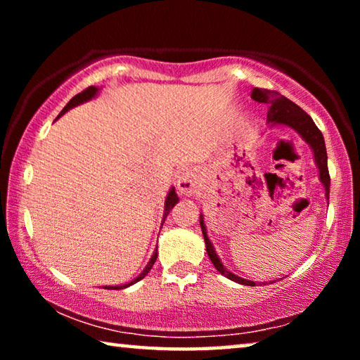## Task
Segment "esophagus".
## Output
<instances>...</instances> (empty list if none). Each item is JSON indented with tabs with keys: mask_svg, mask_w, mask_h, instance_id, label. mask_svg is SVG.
<instances>
[{
	"mask_svg": "<svg viewBox=\"0 0 360 360\" xmlns=\"http://www.w3.org/2000/svg\"><path fill=\"white\" fill-rule=\"evenodd\" d=\"M198 187V176L193 169H186L178 179V191L182 195H192Z\"/></svg>",
	"mask_w": 360,
	"mask_h": 360,
	"instance_id": "obj_1",
	"label": "esophagus"
}]
</instances>
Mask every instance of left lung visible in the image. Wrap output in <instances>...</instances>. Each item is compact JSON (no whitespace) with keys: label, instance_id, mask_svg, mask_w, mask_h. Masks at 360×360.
Masks as SVG:
<instances>
[{"label":"left lung","instance_id":"obj_1","mask_svg":"<svg viewBox=\"0 0 360 360\" xmlns=\"http://www.w3.org/2000/svg\"><path fill=\"white\" fill-rule=\"evenodd\" d=\"M251 98L265 103L268 106V114H266V122L271 127L275 125H285L289 129L295 130L298 135L303 138V141L307 143L309 148H311L314 154V162L316 167L319 168V179L322 186L326 188V197L328 198V193H330V176H328V168H327V150H326V143L324 136H322L321 130L316 127L313 119L303 111L300 106H297L295 103L285 98V96L279 95L275 90H266V89H257L255 87L251 94ZM200 225H202L203 238L206 245V252H208L212 265L216 266L219 273H222L225 278L231 279V281L243 284V285H255L254 281H249V279L240 278L233 275V273L229 271L227 268L222 265L221 259L214 251V246L211 245L208 238V231H206V225L203 221V214H200Z\"/></svg>","mask_w":360,"mask_h":360}]
</instances>
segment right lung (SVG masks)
<instances>
[{
    "instance_id": "add662e5",
    "label": "right lung",
    "mask_w": 360,
    "mask_h": 360,
    "mask_svg": "<svg viewBox=\"0 0 360 360\" xmlns=\"http://www.w3.org/2000/svg\"><path fill=\"white\" fill-rule=\"evenodd\" d=\"M98 87H95V85H90L89 89H85L84 92H81V94H77L76 96H72V98L68 101V105H66L63 109H62V112H60V115L62 114H65L66 111H70L71 108H75V106H79V105H82V103H85V101H89V100H92V98H95L96 96V94H98ZM58 115V117H60ZM57 117V119H58ZM179 202V198H178V193L174 192V187H172V191L168 192V195H167V200H165V211H163V221H165L167 219V216L169 214V211L173 210V206ZM155 260H157V251L152 254V257H150V260H149V264L146 265V268L144 270L141 271V275H139L138 278H135L133 279L131 283H129V284H124V285H106L105 289H125V288H129V285H131V284H135V283H138V281H141V279L148 275V273L150 271V268H152V265L155 264Z\"/></svg>"
}]
</instances>
